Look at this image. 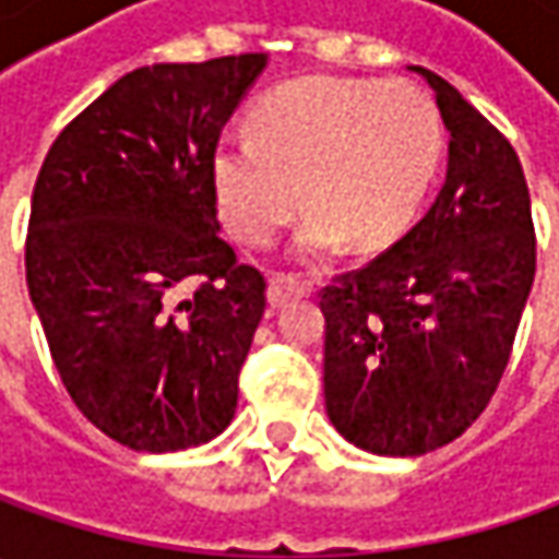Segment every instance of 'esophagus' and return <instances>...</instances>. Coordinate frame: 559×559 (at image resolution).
Returning <instances> with one entry per match:
<instances>
[{
	"label": "esophagus",
	"mask_w": 559,
	"mask_h": 559,
	"mask_svg": "<svg viewBox=\"0 0 559 559\" xmlns=\"http://www.w3.org/2000/svg\"><path fill=\"white\" fill-rule=\"evenodd\" d=\"M301 295H311V286L295 280V276H270L267 283V301L270 308H283L292 298H301Z\"/></svg>",
	"instance_id": "esophagus-1"
}]
</instances>
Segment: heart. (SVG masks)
Returning <instances> with one entry per match:
<instances>
[{
    "label": "heart",
    "mask_w": 559,
    "mask_h": 559,
    "mask_svg": "<svg viewBox=\"0 0 559 559\" xmlns=\"http://www.w3.org/2000/svg\"><path fill=\"white\" fill-rule=\"evenodd\" d=\"M444 133L432 102L411 86L352 76H301L251 111V136L211 158L226 226L264 246L301 204L295 254L326 258L348 239L360 251L395 242L439 174Z\"/></svg>",
    "instance_id": "heart-1"
}]
</instances>
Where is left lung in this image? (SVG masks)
<instances>
[{
	"mask_svg": "<svg viewBox=\"0 0 559 559\" xmlns=\"http://www.w3.org/2000/svg\"><path fill=\"white\" fill-rule=\"evenodd\" d=\"M448 174L426 217L320 295L323 395L338 436L419 457L463 436L504 376L535 280V229L513 145L439 74Z\"/></svg>",
	"mask_w": 559,
	"mask_h": 559,
	"instance_id": "8db88e82",
	"label": "left lung"
}]
</instances>
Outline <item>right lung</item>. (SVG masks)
I'll use <instances>...</instances> for the list:
<instances>
[{"label":"right lung","instance_id":"1","mask_svg":"<svg viewBox=\"0 0 559 559\" xmlns=\"http://www.w3.org/2000/svg\"><path fill=\"white\" fill-rule=\"evenodd\" d=\"M264 68L267 55H226L123 74L33 186L27 289L58 376L133 451L195 448L236 414L267 286L221 239L211 158Z\"/></svg>","mask_w":559,"mask_h":559}]
</instances>
